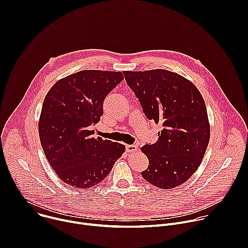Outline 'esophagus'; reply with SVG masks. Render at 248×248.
<instances>
[{"instance_id": "34e87169", "label": "esophagus", "mask_w": 248, "mask_h": 248, "mask_svg": "<svg viewBox=\"0 0 248 248\" xmlns=\"http://www.w3.org/2000/svg\"><path fill=\"white\" fill-rule=\"evenodd\" d=\"M125 149L128 153H131V152H135L137 151V146L136 145H126L125 146Z\"/></svg>"}]
</instances>
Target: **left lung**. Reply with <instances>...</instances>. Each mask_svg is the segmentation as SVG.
<instances>
[{"label": "left lung", "mask_w": 248, "mask_h": 248, "mask_svg": "<svg viewBox=\"0 0 248 248\" xmlns=\"http://www.w3.org/2000/svg\"><path fill=\"white\" fill-rule=\"evenodd\" d=\"M124 75L146 118L163 125L157 142L141 147L149 160L141 174L162 189L185 184L198 169L210 139L201 93L190 80L166 69Z\"/></svg>", "instance_id": "1"}]
</instances>
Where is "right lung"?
<instances>
[{
  "instance_id": "right-lung-1",
  "label": "right lung",
  "mask_w": 248,
  "mask_h": 248,
  "mask_svg": "<svg viewBox=\"0 0 248 248\" xmlns=\"http://www.w3.org/2000/svg\"><path fill=\"white\" fill-rule=\"evenodd\" d=\"M124 79L121 72L87 69L58 80L48 91L38 123L44 154L66 185L89 188L112 170L125 146L93 137L103 102Z\"/></svg>"
}]
</instances>
